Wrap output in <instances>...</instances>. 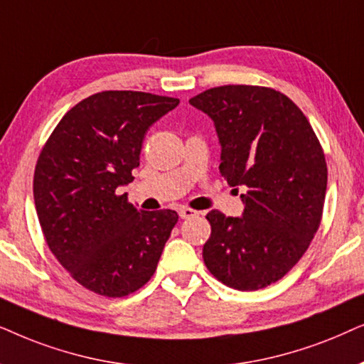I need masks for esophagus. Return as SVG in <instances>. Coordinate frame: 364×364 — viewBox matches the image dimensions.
Here are the masks:
<instances>
[{
  "instance_id": "34e87169",
  "label": "esophagus",
  "mask_w": 364,
  "mask_h": 364,
  "mask_svg": "<svg viewBox=\"0 0 364 364\" xmlns=\"http://www.w3.org/2000/svg\"><path fill=\"white\" fill-rule=\"evenodd\" d=\"M178 215H179V218H181V220H188V218L196 216V211L190 210V208H179Z\"/></svg>"
}]
</instances>
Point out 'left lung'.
<instances>
[{"instance_id": "8db88e82", "label": "left lung", "mask_w": 364, "mask_h": 364, "mask_svg": "<svg viewBox=\"0 0 364 364\" xmlns=\"http://www.w3.org/2000/svg\"><path fill=\"white\" fill-rule=\"evenodd\" d=\"M221 146L220 173L241 193L240 218L213 210L203 246L210 273L255 291L283 278L316 235L328 169L311 124L288 96L263 86L228 85L196 95Z\"/></svg>"}]
</instances>
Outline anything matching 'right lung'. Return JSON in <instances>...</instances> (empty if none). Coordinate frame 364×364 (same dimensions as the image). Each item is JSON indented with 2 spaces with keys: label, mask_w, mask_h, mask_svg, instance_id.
<instances>
[{
  "label": "right lung",
  "mask_w": 364,
  "mask_h": 364,
  "mask_svg": "<svg viewBox=\"0 0 364 364\" xmlns=\"http://www.w3.org/2000/svg\"><path fill=\"white\" fill-rule=\"evenodd\" d=\"M178 105L141 91L96 93L63 116L38 158L33 195L43 235L91 291L126 296L156 269L178 213L139 211L118 190L134 179L149 126Z\"/></svg>",
  "instance_id": "obj_1"
}]
</instances>
